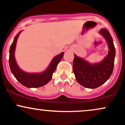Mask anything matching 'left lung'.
<instances>
[{
  "label": "left lung",
  "instance_id": "8db88e82",
  "mask_svg": "<svg viewBox=\"0 0 125 125\" xmlns=\"http://www.w3.org/2000/svg\"><path fill=\"white\" fill-rule=\"evenodd\" d=\"M105 38L109 47L108 54L102 61L91 64L74 54L73 69L77 82L83 86L94 89L106 82L113 72L115 58V48L112 38L106 29L99 31Z\"/></svg>",
  "mask_w": 125,
  "mask_h": 125
}]
</instances>
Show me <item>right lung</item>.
I'll return each mask as SVG.
<instances>
[{
  "label": "right lung",
  "mask_w": 125,
  "mask_h": 125,
  "mask_svg": "<svg viewBox=\"0 0 125 125\" xmlns=\"http://www.w3.org/2000/svg\"><path fill=\"white\" fill-rule=\"evenodd\" d=\"M21 31H19L14 38L9 50V66L11 72L18 81L25 86L31 87H39L45 85L51 80L52 74L55 71L57 65L63 56L64 52L56 56L52 61L46 71L39 73H29L23 71L16 63L15 58V51L18 38Z\"/></svg>",
  "instance_id": "right-lung-1"
}]
</instances>
